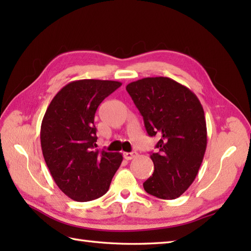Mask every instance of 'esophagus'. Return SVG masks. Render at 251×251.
Returning a JSON list of instances; mask_svg holds the SVG:
<instances>
[{"mask_svg":"<svg viewBox=\"0 0 251 251\" xmlns=\"http://www.w3.org/2000/svg\"><path fill=\"white\" fill-rule=\"evenodd\" d=\"M137 156V152H125L124 153V157L127 159V161H130V159L135 158Z\"/></svg>","mask_w":251,"mask_h":251,"instance_id":"esophagus-1","label":"esophagus"}]
</instances>
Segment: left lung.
<instances>
[{"mask_svg":"<svg viewBox=\"0 0 251 251\" xmlns=\"http://www.w3.org/2000/svg\"><path fill=\"white\" fill-rule=\"evenodd\" d=\"M143 116L149 136H157L151 153L154 173L143 188L162 200H175L193 183L207 147L204 109L196 95L174 79L145 77L126 86Z\"/></svg>","mask_w":251,"mask_h":251,"instance_id":"1","label":"left lung"}]
</instances>
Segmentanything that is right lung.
Returning a JSON list of instances; mask_svg holds the SVG:
<instances>
[{
  "label": "right lung",
  "mask_w": 251,
  "mask_h": 251,
  "mask_svg": "<svg viewBox=\"0 0 251 251\" xmlns=\"http://www.w3.org/2000/svg\"><path fill=\"white\" fill-rule=\"evenodd\" d=\"M121 82L78 79L52 98L41 125V147L52 179L63 193L88 201L109 190L121 153L97 149L95 113Z\"/></svg>",
  "instance_id": "obj_1"
}]
</instances>
